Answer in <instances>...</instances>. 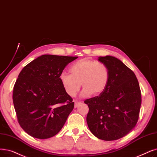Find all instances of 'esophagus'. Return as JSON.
I'll return each mask as SVG.
<instances>
[{
  "instance_id": "obj_1",
  "label": "esophagus",
  "mask_w": 157,
  "mask_h": 157,
  "mask_svg": "<svg viewBox=\"0 0 157 157\" xmlns=\"http://www.w3.org/2000/svg\"><path fill=\"white\" fill-rule=\"evenodd\" d=\"M80 104H81V102L79 101H75V105H74V107L75 108H77Z\"/></svg>"
}]
</instances>
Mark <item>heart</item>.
<instances>
[{
  "label": "heart",
  "instance_id": "b5f03b06",
  "mask_svg": "<svg viewBox=\"0 0 157 157\" xmlns=\"http://www.w3.org/2000/svg\"><path fill=\"white\" fill-rule=\"evenodd\" d=\"M70 72L71 74H61L59 79L65 92L71 97L79 92L81 84L83 96L90 94L98 96L105 90L110 78V72L105 64L88 58L73 63Z\"/></svg>",
  "mask_w": 157,
  "mask_h": 157
}]
</instances>
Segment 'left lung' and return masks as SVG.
<instances>
[{"label": "left lung", "instance_id": "left-lung-1", "mask_svg": "<svg viewBox=\"0 0 157 157\" xmlns=\"http://www.w3.org/2000/svg\"><path fill=\"white\" fill-rule=\"evenodd\" d=\"M110 72L105 90L84 101L89 110L86 122L99 139L110 141L124 137L136 126L141 106V92L134 72L113 56L99 57Z\"/></svg>", "mask_w": 157, "mask_h": 157}]
</instances>
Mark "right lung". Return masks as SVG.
I'll return each mask as SVG.
<instances>
[{"label":"right lung","mask_w":157,"mask_h":157,"mask_svg":"<svg viewBox=\"0 0 157 157\" xmlns=\"http://www.w3.org/2000/svg\"><path fill=\"white\" fill-rule=\"evenodd\" d=\"M77 56L45 54L25 65L13 87V101L20 126L31 137L56 135L74 103L61 83L60 74Z\"/></svg>","instance_id":"obj_1"}]
</instances>
